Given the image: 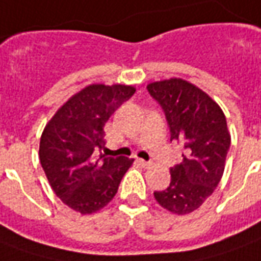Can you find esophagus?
Masks as SVG:
<instances>
[{
    "label": "esophagus",
    "mask_w": 261,
    "mask_h": 261,
    "mask_svg": "<svg viewBox=\"0 0 261 261\" xmlns=\"http://www.w3.org/2000/svg\"><path fill=\"white\" fill-rule=\"evenodd\" d=\"M138 162L143 165L144 168H149V167L152 165V161H144V160H138Z\"/></svg>",
    "instance_id": "esophagus-1"
}]
</instances>
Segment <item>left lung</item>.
<instances>
[{"label": "left lung", "instance_id": "left-lung-1", "mask_svg": "<svg viewBox=\"0 0 261 261\" xmlns=\"http://www.w3.org/2000/svg\"><path fill=\"white\" fill-rule=\"evenodd\" d=\"M147 90L165 114L171 141L185 148L181 164L171 168L169 187L154 196L169 212L187 215L213 194L223 175L230 148L226 117L206 93L185 80L154 82Z\"/></svg>", "mask_w": 261, "mask_h": 261}]
</instances>
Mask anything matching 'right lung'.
I'll return each instance as SVG.
<instances>
[{
    "label": "right lung",
    "instance_id": "right-lung-1",
    "mask_svg": "<svg viewBox=\"0 0 261 261\" xmlns=\"http://www.w3.org/2000/svg\"><path fill=\"white\" fill-rule=\"evenodd\" d=\"M134 93L125 85H90L67 100L42 133V168L55 194L76 212L105 207L134 161L98 154L107 120Z\"/></svg>",
    "mask_w": 261,
    "mask_h": 261
}]
</instances>
